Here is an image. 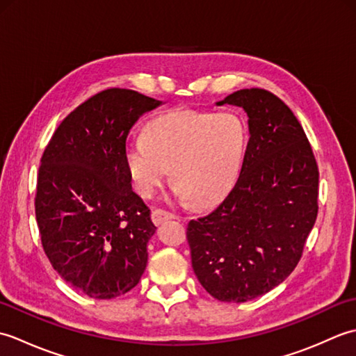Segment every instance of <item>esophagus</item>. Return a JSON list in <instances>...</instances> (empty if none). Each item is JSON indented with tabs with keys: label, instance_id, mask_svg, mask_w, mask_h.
Returning a JSON list of instances; mask_svg holds the SVG:
<instances>
[{
	"label": "esophagus",
	"instance_id": "34e87169",
	"mask_svg": "<svg viewBox=\"0 0 356 356\" xmlns=\"http://www.w3.org/2000/svg\"><path fill=\"white\" fill-rule=\"evenodd\" d=\"M151 217H153V222H154L156 225H161L162 222L170 220V218H174L176 216H174L172 213H170V211L157 208V209L153 211V214H151Z\"/></svg>",
	"mask_w": 356,
	"mask_h": 356
}]
</instances>
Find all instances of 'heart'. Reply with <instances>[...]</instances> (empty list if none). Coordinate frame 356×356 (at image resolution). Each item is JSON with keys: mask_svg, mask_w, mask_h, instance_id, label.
Instances as JSON below:
<instances>
[{"mask_svg": "<svg viewBox=\"0 0 356 356\" xmlns=\"http://www.w3.org/2000/svg\"><path fill=\"white\" fill-rule=\"evenodd\" d=\"M249 133L236 113L174 110L147 124L125 147L133 185L149 199L170 177L180 200L207 207L228 194L243 168Z\"/></svg>", "mask_w": 356, "mask_h": 356, "instance_id": "b5f03b06", "label": "heart"}]
</instances>
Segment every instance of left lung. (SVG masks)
I'll return each instance as SVG.
<instances>
[{
    "instance_id": "obj_1",
    "label": "left lung",
    "mask_w": 356,
    "mask_h": 356,
    "mask_svg": "<svg viewBox=\"0 0 356 356\" xmlns=\"http://www.w3.org/2000/svg\"><path fill=\"white\" fill-rule=\"evenodd\" d=\"M248 115L243 168L213 213L191 220L194 274L214 298L245 303L269 292L297 266L318 214V166L303 127L263 88H243L217 105Z\"/></svg>"
}]
</instances>
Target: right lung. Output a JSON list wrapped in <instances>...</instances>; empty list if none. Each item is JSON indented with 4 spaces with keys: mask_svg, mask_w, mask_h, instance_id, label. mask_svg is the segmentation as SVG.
Segmentation results:
<instances>
[{
    "mask_svg": "<svg viewBox=\"0 0 356 356\" xmlns=\"http://www.w3.org/2000/svg\"><path fill=\"white\" fill-rule=\"evenodd\" d=\"M161 104L134 90H104L63 120L41 157L35 214L44 252L92 298L127 293L147 268L156 226L131 190L125 145L136 120Z\"/></svg>",
    "mask_w": 356,
    "mask_h": 356,
    "instance_id": "add662e5",
    "label": "right lung"
}]
</instances>
